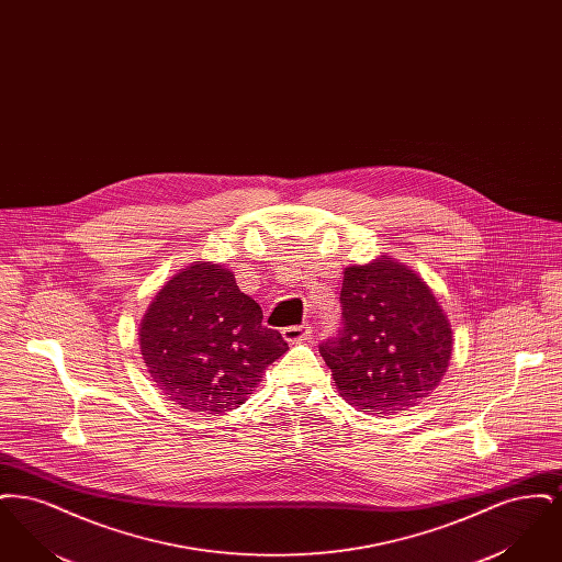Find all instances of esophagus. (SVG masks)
<instances>
[{"instance_id": "1", "label": "esophagus", "mask_w": 562, "mask_h": 562, "mask_svg": "<svg viewBox=\"0 0 562 562\" xmlns=\"http://www.w3.org/2000/svg\"><path fill=\"white\" fill-rule=\"evenodd\" d=\"M282 337L289 341V344H299V341H305L310 337V326L307 324H301V326H286L282 330Z\"/></svg>"}]
</instances>
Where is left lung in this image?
<instances>
[{
	"instance_id": "left-lung-1",
	"label": "left lung",
	"mask_w": 562,
	"mask_h": 562,
	"mask_svg": "<svg viewBox=\"0 0 562 562\" xmlns=\"http://www.w3.org/2000/svg\"><path fill=\"white\" fill-rule=\"evenodd\" d=\"M344 321L321 344L344 401L392 415L428 398L449 369L453 330L419 273L381 255L344 271Z\"/></svg>"
}]
</instances>
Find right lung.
<instances>
[{
  "instance_id": "obj_1",
  "label": "right lung",
  "mask_w": 562,
  "mask_h": 562,
  "mask_svg": "<svg viewBox=\"0 0 562 562\" xmlns=\"http://www.w3.org/2000/svg\"><path fill=\"white\" fill-rule=\"evenodd\" d=\"M138 346L147 373L168 401L200 415L244 404L289 344L263 326L255 299L234 271L195 261L168 280L149 303Z\"/></svg>"
}]
</instances>
